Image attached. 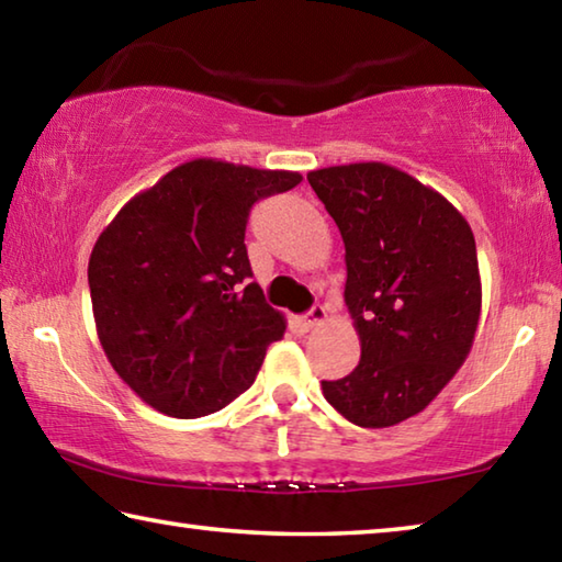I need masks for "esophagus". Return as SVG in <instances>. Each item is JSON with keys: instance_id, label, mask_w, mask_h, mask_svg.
I'll return each mask as SVG.
<instances>
[{"instance_id": "1", "label": "esophagus", "mask_w": 562, "mask_h": 562, "mask_svg": "<svg viewBox=\"0 0 562 562\" xmlns=\"http://www.w3.org/2000/svg\"><path fill=\"white\" fill-rule=\"evenodd\" d=\"M325 317H327V312H325V307H322V304H315V307H312L307 315L302 317V329L304 331H310V329H315L317 325H322V322H325Z\"/></svg>"}]
</instances>
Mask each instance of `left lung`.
Listing matches in <instances>:
<instances>
[{"label":"left lung","mask_w":562,"mask_h":562,"mask_svg":"<svg viewBox=\"0 0 562 562\" xmlns=\"http://www.w3.org/2000/svg\"><path fill=\"white\" fill-rule=\"evenodd\" d=\"M345 240V302L361 341L355 372L322 382L361 429L424 412L473 347L481 274L471 225L434 188L386 164L310 170Z\"/></svg>","instance_id":"1"}]
</instances>
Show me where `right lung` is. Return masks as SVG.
Segmentation results:
<instances>
[{"mask_svg":"<svg viewBox=\"0 0 562 562\" xmlns=\"http://www.w3.org/2000/svg\"><path fill=\"white\" fill-rule=\"evenodd\" d=\"M302 180L195 158L121 207L91 250L99 341L116 374L156 412L213 414L258 376L284 317L250 282V207Z\"/></svg>","mask_w":562,"mask_h":562,"instance_id":"1","label":"right lung"}]
</instances>
